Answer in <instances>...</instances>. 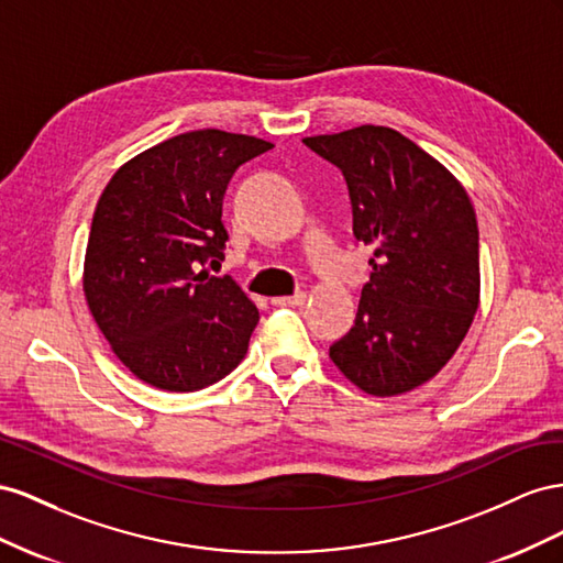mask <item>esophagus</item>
<instances>
[{"mask_svg":"<svg viewBox=\"0 0 563 563\" xmlns=\"http://www.w3.org/2000/svg\"><path fill=\"white\" fill-rule=\"evenodd\" d=\"M307 301V292H295L292 297H273V307H301Z\"/></svg>","mask_w":563,"mask_h":563,"instance_id":"esophagus-1","label":"esophagus"}]
</instances>
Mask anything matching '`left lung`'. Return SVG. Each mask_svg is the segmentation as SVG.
<instances>
[{
	"mask_svg": "<svg viewBox=\"0 0 563 563\" xmlns=\"http://www.w3.org/2000/svg\"><path fill=\"white\" fill-rule=\"evenodd\" d=\"M303 143L342 169L353 235L375 250L356 320L330 358L365 394H406L451 361L478 309L472 200L439 159L389 126Z\"/></svg>",
	"mask_w": 563,
	"mask_h": 563,
	"instance_id": "8db88e82",
	"label": "left lung"
}]
</instances>
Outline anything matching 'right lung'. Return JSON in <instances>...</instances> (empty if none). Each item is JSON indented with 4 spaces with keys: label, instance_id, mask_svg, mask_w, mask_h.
Listing matches in <instances>:
<instances>
[{
    "label": "right lung",
    "instance_id": "1",
    "mask_svg": "<svg viewBox=\"0 0 563 563\" xmlns=\"http://www.w3.org/2000/svg\"><path fill=\"white\" fill-rule=\"evenodd\" d=\"M271 148L245 134L186 132L132 157L101 192L85 297L115 356L155 389H205L245 358L260 311L205 264L223 260L231 176Z\"/></svg>",
    "mask_w": 563,
    "mask_h": 563
}]
</instances>
